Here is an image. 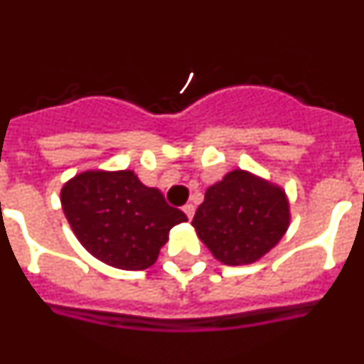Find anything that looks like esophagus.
<instances>
[{
	"instance_id": "esophagus-1",
	"label": "esophagus",
	"mask_w": 364,
	"mask_h": 364,
	"mask_svg": "<svg viewBox=\"0 0 364 364\" xmlns=\"http://www.w3.org/2000/svg\"><path fill=\"white\" fill-rule=\"evenodd\" d=\"M182 211H184V213L188 215V218H189V220H191V218H193V215H195V205H193V204H186L184 208H182Z\"/></svg>"
}]
</instances>
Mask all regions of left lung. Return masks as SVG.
<instances>
[{"label": "left lung", "mask_w": 364, "mask_h": 364, "mask_svg": "<svg viewBox=\"0 0 364 364\" xmlns=\"http://www.w3.org/2000/svg\"><path fill=\"white\" fill-rule=\"evenodd\" d=\"M191 224L222 264H252L284 237L290 202L281 186L233 169L205 189Z\"/></svg>", "instance_id": "8db88e82"}]
</instances>
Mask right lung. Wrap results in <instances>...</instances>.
Instances as JSON below:
<instances>
[{
	"instance_id": "1",
	"label": "right lung",
	"mask_w": 364,
	"mask_h": 364,
	"mask_svg": "<svg viewBox=\"0 0 364 364\" xmlns=\"http://www.w3.org/2000/svg\"><path fill=\"white\" fill-rule=\"evenodd\" d=\"M60 200L87 252L107 266L129 272L153 266L169 230L188 220L159 189L144 186L129 169L80 173L63 184Z\"/></svg>"
}]
</instances>
